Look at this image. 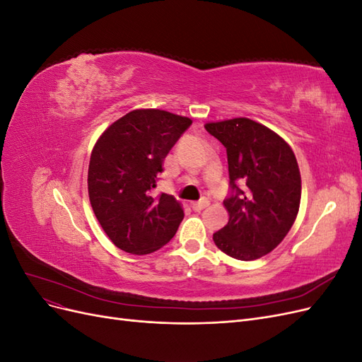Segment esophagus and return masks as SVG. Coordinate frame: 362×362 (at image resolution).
Here are the masks:
<instances>
[{"label": "esophagus", "mask_w": 362, "mask_h": 362, "mask_svg": "<svg viewBox=\"0 0 362 362\" xmlns=\"http://www.w3.org/2000/svg\"><path fill=\"white\" fill-rule=\"evenodd\" d=\"M208 205H210V201H208V199H202L199 202H192V208L194 211H202L204 208H206Z\"/></svg>", "instance_id": "34e87169"}]
</instances>
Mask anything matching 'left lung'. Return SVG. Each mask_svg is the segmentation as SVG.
<instances>
[{
  "label": "left lung",
  "mask_w": 362,
  "mask_h": 362,
  "mask_svg": "<svg viewBox=\"0 0 362 362\" xmlns=\"http://www.w3.org/2000/svg\"><path fill=\"white\" fill-rule=\"evenodd\" d=\"M205 129L226 148L233 193L223 201L228 223L213 234L216 246L242 261L275 249L299 213L302 181L290 145L247 117L208 122Z\"/></svg>",
  "instance_id": "obj_1"
}]
</instances>
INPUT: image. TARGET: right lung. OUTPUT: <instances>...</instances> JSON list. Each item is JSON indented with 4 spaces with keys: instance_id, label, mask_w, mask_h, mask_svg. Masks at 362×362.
I'll return each mask as SVG.
<instances>
[{
    "instance_id": "obj_1",
    "label": "right lung",
    "mask_w": 362,
    "mask_h": 362,
    "mask_svg": "<svg viewBox=\"0 0 362 362\" xmlns=\"http://www.w3.org/2000/svg\"><path fill=\"white\" fill-rule=\"evenodd\" d=\"M192 119L139 108L117 119L93 146L87 187L93 213L115 246L146 255L163 247L184 217L170 194L151 196L163 161Z\"/></svg>"
}]
</instances>
